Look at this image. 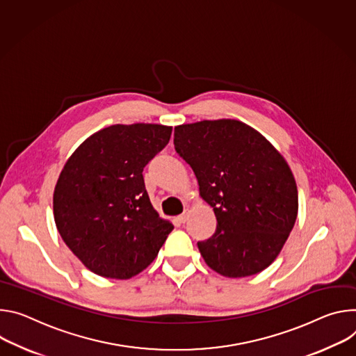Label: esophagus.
<instances>
[{
    "label": "esophagus",
    "mask_w": 356,
    "mask_h": 356,
    "mask_svg": "<svg viewBox=\"0 0 356 356\" xmlns=\"http://www.w3.org/2000/svg\"><path fill=\"white\" fill-rule=\"evenodd\" d=\"M188 215H189V211H188V209H185V211H184V213H182V215H179V216L177 218V220H178L179 223H185V222L188 220Z\"/></svg>",
    "instance_id": "obj_1"
}]
</instances>
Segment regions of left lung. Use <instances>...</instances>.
Returning <instances> with one entry per match:
<instances>
[{
	"mask_svg": "<svg viewBox=\"0 0 356 356\" xmlns=\"http://www.w3.org/2000/svg\"><path fill=\"white\" fill-rule=\"evenodd\" d=\"M174 145L218 220L212 238L198 242L205 263L230 279L268 267L298 213L297 185L284 156L232 118L177 126Z\"/></svg>",
	"mask_w": 356,
	"mask_h": 356,
	"instance_id": "8db88e82",
	"label": "left lung"
}]
</instances>
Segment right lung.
<instances>
[{
	"instance_id": "right-lung-1",
	"label": "right lung",
	"mask_w": 356,
	"mask_h": 356,
	"mask_svg": "<svg viewBox=\"0 0 356 356\" xmlns=\"http://www.w3.org/2000/svg\"><path fill=\"white\" fill-rule=\"evenodd\" d=\"M172 127L114 124L79 145L54 192L55 223L90 271L126 280L156 257L172 223L152 208L143 170L170 141Z\"/></svg>"
}]
</instances>
